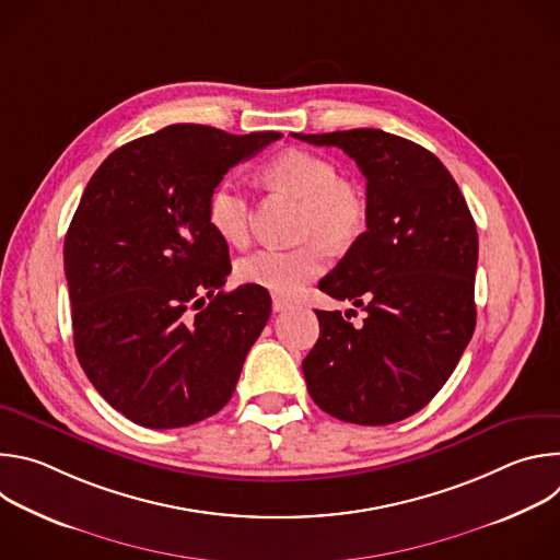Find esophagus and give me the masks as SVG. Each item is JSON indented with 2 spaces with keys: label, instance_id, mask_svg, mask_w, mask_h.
Instances as JSON below:
<instances>
[{
  "label": "esophagus",
  "instance_id": "1",
  "mask_svg": "<svg viewBox=\"0 0 560 560\" xmlns=\"http://www.w3.org/2000/svg\"><path fill=\"white\" fill-rule=\"evenodd\" d=\"M292 303L288 301V299H283V296H272V310L275 312H283V310H288Z\"/></svg>",
  "mask_w": 560,
  "mask_h": 560
}]
</instances>
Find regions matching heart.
Listing matches in <instances>:
<instances>
[{
  "label": "heart",
  "instance_id": "obj_1",
  "mask_svg": "<svg viewBox=\"0 0 560 560\" xmlns=\"http://www.w3.org/2000/svg\"><path fill=\"white\" fill-rule=\"evenodd\" d=\"M268 188L301 199L299 232L305 244L277 250L259 248L236 261V277L275 294H294L326 270L328 248L348 250L359 244L370 225L365 190L339 177L332 159L303 148L275 154L261 171ZM210 228L228 244H244L250 230V201L234 182H219L206 203Z\"/></svg>",
  "mask_w": 560,
  "mask_h": 560
}]
</instances>
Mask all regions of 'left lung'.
<instances>
[{"instance_id": "left-lung-1", "label": "left lung", "mask_w": 560, "mask_h": 560, "mask_svg": "<svg viewBox=\"0 0 560 560\" xmlns=\"http://www.w3.org/2000/svg\"><path fill=\"white\" fill-rule=\"evenodd\" d=\"M292 137L352 156L370 201L368 232L318 281L361 307L363 326L316 310L307 392L346 423L404 421L432 401L474 335L476 223L447 168L410 139L376 128Z\"/></svg>"}]
</instances>
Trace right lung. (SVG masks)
Here are the masks:
<instances>
[{
  "label": "right lung",
  "instance_id": "add662e5",
  "mask_svg": "<svg viewBox=\"0 0 560 560\" xmlns=\"http://www.w3.org/2000/svg\"><path fill=\"white\" fill-rule=\"evenodd\" d=\"M279 137L175 124L117 148L91 177L63 242L74 352L132 423L186 428L230 401L272 307L259 285L223 292L232 266L206 203Z\"/></svg>",
  "mask_w": 560,
  "mask_h": 560
}]
</instances>
